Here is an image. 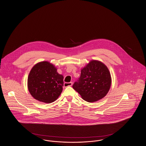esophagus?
<instances>
[{"instance_id":"1","label":"esophagus","mask_w":146,"mask_h":146,"mask_svg":"<svg viewBox=\"0 0 146 146\" xmlns=\"http://www.w3.org/2000/svg\"><path fill=\"white\" fill-rule=\"evenodd\" d=\"M72 85V82H65L64 84V86L65 87H68V86H71Z\"/></svg>"}]
</instances>
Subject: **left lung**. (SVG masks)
<instances>
[{"mask_svg": "<svg viewBox=\"0 0 146 146\" xmlns=\"http://www.w3.org/2000/svg\"><path fill=\"white\" fill-rule=\"evenodd\" d=\"M111 83L110 72L102 62L92 60L81 71V76L72 85L73 88L88 102L104 97Z\"/></svg>", "mask_w": 146, "mask_h": 146, "instance_id": "left-lung-1", "label": "left lung"}]
</instances>
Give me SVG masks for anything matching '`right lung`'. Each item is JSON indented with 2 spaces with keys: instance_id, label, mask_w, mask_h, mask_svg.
<instances>
[{
  "instance_id": "obj_1",
  "label": "right lung",
  "mask_w": 146,
  "mask_h": 146,
  "mask_svg": "<svg viewBox=\"0 0 146 146\" xmlns=\"http://www.w3.org/2000/svg\"><path fill=\"white\" fill-rule=\"evenodd\" d=\"M53 65L40 62L31 69L27 80L28 89L36 100L46 103L54 102L62 90L63 78Z\"/></svg>"
}]
</instances>
